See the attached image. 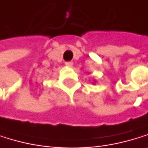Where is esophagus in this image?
I'll return each instance as SVG.
<instances>
[{"label": "esophagus", "mask_w": 148, "mask_h": 148, "mask_svg": "<svg viewBox=\"0 0 148 148\" xmlns=\"http://www.w3.org/2000/svg\"><path fill=\"white\" fill-rule=\"evenodd\" d=\"M65 65H66V66L71 67V66H73V62H72V61H66V62H65Z\"/></svg>", "instance_id": "34e87169"}]
</instances>
